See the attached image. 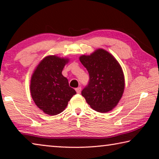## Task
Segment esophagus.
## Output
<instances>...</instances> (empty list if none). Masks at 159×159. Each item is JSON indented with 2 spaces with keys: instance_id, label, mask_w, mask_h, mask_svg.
Here are the masks:
<instances>
[{
  "instance_id": "1",
  "label": "esophagus",
  "mask_w": 159,
  "mask_h": 159,
  "mask_svg": "<svg viewBox=\"0 0 159 159\" xmlns=\"http://www.w3.org/2000/svg\"><path fill=\"white\" fill-rule=\"evenodd\" d=\"M81 87H78L77 88H76V92H77L78 94H80V93H81Z\"/></svg>"
}]
</instances>
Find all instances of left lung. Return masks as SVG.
I'll return each mask as SVG.
<instances>
[{
	"instance_id": "8db88e82",
	"label": "left lung",
	"mask_w": 159,
	"mask_h": 159,
	"mask_svg": "<svg viewBox=\"0 0 159 159\" xmlns=\"http://www.w3.org/2000/svg\"><path fill=\"white\" fill-rule=\"evenodd\" d=\"M80 61L90 77L82 95L96 111H109L119 103L125 89V77L120 65L103 49L97 50L90 56H80Z\"/></svg>"
}]
</instances>
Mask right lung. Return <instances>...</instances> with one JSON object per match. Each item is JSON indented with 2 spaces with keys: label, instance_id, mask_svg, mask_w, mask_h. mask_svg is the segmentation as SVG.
I'll return each instance as SVG.
<instances>
[{
  "label": "right lung",
  "instance_id": "1",
  "mask_svg": "<svg viewBox=\"0 0 159 159\" xmlns=\"http://www.w3.org/2000/svg\"><path fill=\"white\" fill-rule=\"evenodd\" d=\"M68 59L49 56L37 66L32 76L30 92L36 106L45 114L61 113L76 91L69 85L62 70Z\"/></svg>",
  "mask_w": 159,
  "mask_h": 159
}]
</instances>
